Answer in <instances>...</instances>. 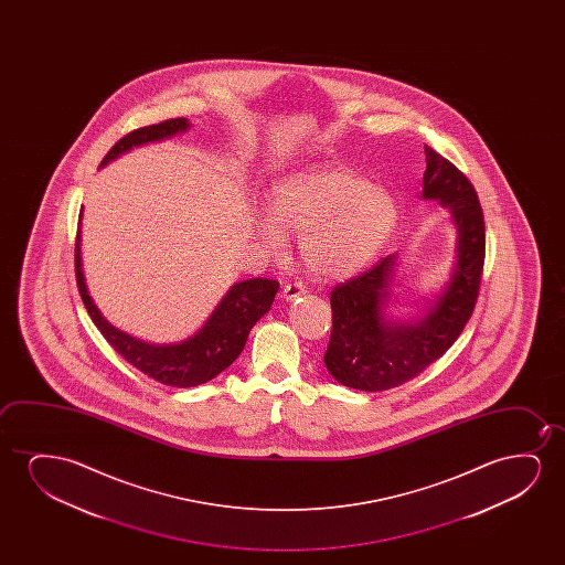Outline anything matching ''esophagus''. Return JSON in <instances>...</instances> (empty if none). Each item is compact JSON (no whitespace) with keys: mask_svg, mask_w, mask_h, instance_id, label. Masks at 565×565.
Returning a JSON list of instances; mask_svg holds the SVG:
<instances>
[{"mask_svg":"<svg viewBox=\"0 0 565 565\" xmlns=\"http://www.w3.org/2000/svg\"><path fill=\"white\" fill-rule=\"evenodd\" d=\"M307 294V289L302 286L301 281H295V284H287L284 287V291H281V297L286 299L287 302L295 301L297 297H301V295Z\"/></svg>","mask_w":565,"mask_h":565,"instance_id":"obj_1","label":"esophagus"}]
</instances>
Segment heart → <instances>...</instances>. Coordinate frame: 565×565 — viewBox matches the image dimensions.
I'll return each instance as SVG.
<instances>
[{"mask_svg": "<svg viewBox=\"0 0 565 565\" xmlns=\"http://www.w3.org/2000/svg\"><path fill=\"white\" fill-rule=\"evenodd\" d=\"M395 222L397 204L386 189L343 166H326L276 181L256 235L271 253L284 248V233L297 235L309 274L348 279L379 255Z\"/></svg>", "mask_w": 565, "mask_h": 565, "instance_id": "b5f03b06", "label": "heart"}]
</instances>
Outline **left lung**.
Instances as JSON below:
<instances>
[{
	"instance_id": "obj_1",
	"label": "left lung",
	"mask_w": 565,
	"mask_h": 565,
	"mask_svg": "<svg viewBox=\"0 0 565 565\" xmlns=\"http://www.w3.org/2000/svg\"><path fill=\"white\" fill-rule=\"evenodd\" d=\"M423 199L438 201L456 225V260L440 294L411 318L390 315L397 255L335 286L328 372L363 392L402 386L440 359L463 332L479 297L484 264V217L471 181L444 156L426 147Z\"/></svg>"
}]
</instances>
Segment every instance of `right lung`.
<instances>
[{"label":"right lung","mask_w":565,"mask_h":565,"mask_svg":"<svg viewBox=\"0 0 565 565\" xmlns=\"http://www.w3.org/2000/svg\"><path fill=\"white\" fill-rule=\"evenodd\" d=\"M191 127L189 119L178 117L158 125H148L142 129L125 135L117 140L100 168L111 160L129 152L132 148L142 147L148 142L170 139L178 132H185ZM81 224L83 210L78 220L77 247H75V270L77 286L85 302L88 315L109 345L124 356L127 363L145 372L150 379L162 382L166 386L193 387L216 379L230 364L241 355L247 343L248 332L253 326L270 310L274 297L278 294L279 284L276 279L253 278L233 284L230 291L217 302L209 320L201 326L199 332L178 343H148L137 340L129 333L121 332L116 326L109 324L100 309L96 307L86 287L81 256Z\"/></svg>","instance_id":"add662e5"}]
</instances>
